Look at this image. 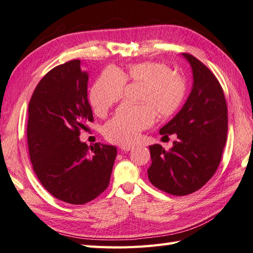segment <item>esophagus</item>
<instances>
[{
	"instance_id": "obj_1",
	"label": "esophagus",
	"mask_w": 253,
	"mask_h": 253,
	"mask_svg": "<svg viewBox=\"0 0 253 253\" xmlns=\"http://www.w3.org/2000/svg\"><path fill=\"white\" fill-rule=\"evenodd\" d=\"M133 148H134L133 145H123V146H121V147H120V149L123 150V151H130Z\"/></svg>"
}]
</instances>
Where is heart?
I'll return each mask as SVG.
<instances>
[{
	"instance_id": "b5f03b06",
	"label": "heart",
	"mask_w": 253,
	"mask_h": 253,
	"mask_svg": "<svg viewBox=\"0 0 253 253\" xmlns=\"http://www.w3.org/2000/svg\"><path fill=\"white\" fill-rule=\"evenodd\" d=\"M126 81L143 83L139 92V102L143 104H123L105 125V137L120 145L135 141L139 132L153 125L156 112L161 119L173 116L181 108L186 95L184 79L173 74L166 64L143 61L128 65L125 70L108 67L100 74L89 93V100L97 115H105L122 98Z\"/></svg>"
}]
</instances>
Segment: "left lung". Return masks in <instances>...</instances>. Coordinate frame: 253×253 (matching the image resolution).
<instances>
[{"mask_svg": "<svg viewBox=\"0 0 253 253\" xmlns=\"http://www.w3.org/2000/svg\"><path fill=\"white\" fill-rule=\"evenodd\" d=\"M193 87L182 109L160 128L162 138L176 134L172 148L149 146L148 178L155 187L185 196L200 189L215 173L227 137V106L215 76L189 54Z\"/></svg>", "mask_w": 253, "mask_h": 253, "instance_id": "1", "label": "left lung"}]
</instances>
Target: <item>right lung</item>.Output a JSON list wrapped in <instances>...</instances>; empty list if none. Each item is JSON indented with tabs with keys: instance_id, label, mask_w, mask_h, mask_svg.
Returning <instances> with one entry per match:
<instances>
[{
	"instance_id": "1",
	"label": "right lung",
	"mask_w": 253,
	"mask_h": 253,
	"mask_svg": "<svg viewBox=\"0 0 253 253\" xmlns=\"http://www.w3.org/2000/svg\"><path fill=\"white\" fill-rule=\"evenodd\" d=\"M79 59L55 67L42 78L28 108L27 138L39 181L55 198L84 205L108 187L115 146L80 141L93 121L87 100L88 74Z\"/></svg>"
}]
</instances>
